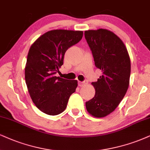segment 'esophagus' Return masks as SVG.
<instances>
[{
	"label": "esophagus",
	"instance_id": "34e87169",
	"mask_svg": "<svg viewBox=\"0 0 150 150\" xmlns=\"http://www.w3.org/2000/svg\"><path fill=\"white\" fill-rule=\"evenodd\" d=\"M79 86L82 87V86H85V85H86V84L87 83V81H82V82H81V81H79Z\"/></svg>",
	"mask_w": 150,
	"mask_h": 150
}]
</instances>
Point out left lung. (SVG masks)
Segmentation results:
<instances>
[{"mask_svg":"<svg viewBox=\"0 0 150 150\" xmlns=\"http://www.w3.org/2000/svg\"><path fill=\"white\" fill-rule=\"evenodd\" d=\"M95 66L102 76L92 83L95 97L86 102V109L95 117H103L114 111L128 90L131 74L130 58L119 37L106 29L85 31Z\"/></svg>","mask_w":150,"mask_h":150,"instance_id":"8db88e82","label":"left lung"}]
</instances>
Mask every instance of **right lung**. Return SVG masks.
I'll return each mask as SVG.
<instances>
[{
	"instance_id": "add662e5",
	"label": "right lung",
	"mask_w": 150,
	"mask_h": 150,
	"mask_svg": "<svg viewBox=\"0 0 150 150\" xmlns=\"http://www.w3.org/2000/svg\"><path fill=\"white\" fill-rule=\"evenodd\" d=\"M83 31H48L33 43L28 53L25 80L33 103L44 113L56 115L65 110L78 86L76 80L55 76L66 51L83 38Z\"/></svg>"
}]
</instances>
